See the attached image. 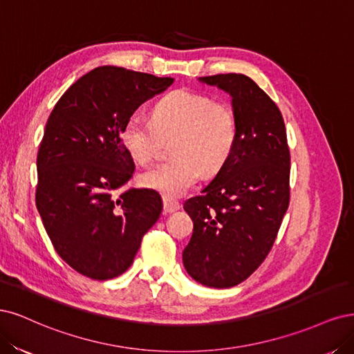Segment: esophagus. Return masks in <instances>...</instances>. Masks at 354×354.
<instances>
[{
	"label": "esophagus",
	"instance_id": "esophagus-1",
	"mask_svg": "<svg viewBox=\"0 0 354 354\" xmlns=\"http://www.w3.org/2000/svg\"><path fill=\"white\" fill-rule=\"evenodd\" d=\"M163 209H165V213H174L180 209V204L176 200L163 197Z\"/></svg>",
	"mask_w": 354,
	"mask_h": 354
}]
</instances>
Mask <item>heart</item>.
<instances>
[{"label": "heart", "instance_id": "1", "mask_svg": "<svg viewBox=\"0 0 354 354\" xmlns=\"http://www.w3.org/2000/svg\"><path fill=\"white\" fill-rule=\"evenodd\" d=\"M176 140L174 160L144 170L138 176L142 188L176 198L196 184L201 172L214 175L231 157L238 123L231 106L191 91H174L153 109V122L132 115L120 131L124 150L140 165L150 163L160 138Z\"/></svg>", "mask_w": 354, "mask_h": 354}]
</instances>
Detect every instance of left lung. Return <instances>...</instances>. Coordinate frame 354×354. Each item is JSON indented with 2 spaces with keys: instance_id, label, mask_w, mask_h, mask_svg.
<instances>
[{
  "instance_id": "1",
  "label": "left lung",
  "mask_w": 354,
  "mask_h": 354,
  "mask_svg": "<svg viewBox=\"0 0 354 354\" xmlns=\"http://www.w3.org/2000/svg\"><path fill=\"white\" fill-rule=\"evenodd\" d=\"M198 81L230 94L238 138L201 196L184 203L194 231L182 260L194 281L230 288L252 275L275 241L290 203V150L279 109L252 77Z\"/></svg>"
}]
</instances>
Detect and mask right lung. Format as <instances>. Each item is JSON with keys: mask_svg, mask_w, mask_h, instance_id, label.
<instances>
[{"mask_svg": "<svg viewBox=\"0 0 354 354\" xmlns=\"http://www.w3.org/2000/svg\"><path fill=\"white\" fill-rule=\"evenodd\" d=\"M174 81L97 67L66 91L48 118L37 158V209L55 252L91 279L122 275L160 218L156 191L123 189L135 163L120 131L142 102Z\"/></svg>", "mask_w": 354, "mask_h": 354, "instance_id": "1", "label": "right lung"}]
</instances>
